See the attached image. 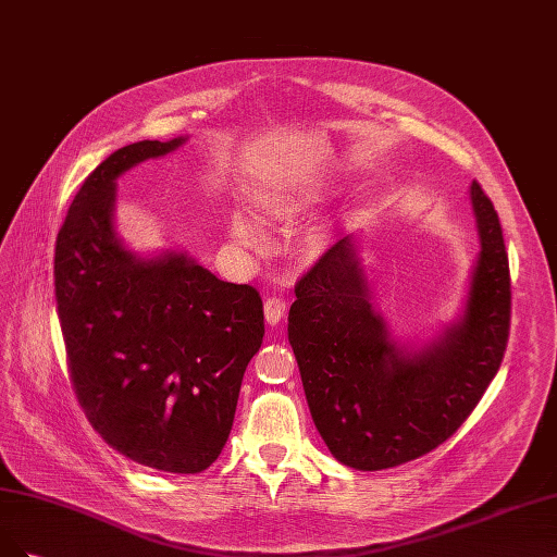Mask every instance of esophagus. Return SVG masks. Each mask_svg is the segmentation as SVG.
<instances>
[{
    "label": "esophagus",
    "mask_w": 557,
    "mask_h": 557,
    "mask_svg": "<svg viewBox=\"0 0 557 557\" xmlns=\"http://www.w3.org/2000/svg\"><path fill=\"white\" fill-rule=\"evenodd\" d=\"M287 311V301L281 295H270L264 299V318L270 324H278Z\"/></svg>",
    "instance_id": "1"
}]
</instances>
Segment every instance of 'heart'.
<instances>
[{
  "label": "heart",
  "instance_id": "1",
  "mask_svg": "<svg viewBox=\"0 0 557 557\" xmlns=\"http://www.w3.org/2000/svg\"><path fill=\"white\" fill-rule=\"evenodd\" d=\"M230 230H233V237L244 246L262 244V227L258 225L256 219H251L248 214L237 212L233 216V221H230Z\"/></svg>",
  "mask_w": 557,
  "mask_h": 557
}]
</instances>
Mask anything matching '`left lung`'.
<instances>
[{"mask_svg":"<svg viewBox=\"0 0 557 557\" xmlns=\"http://www.w3.org/2000/svg\"><path fill=\"white\" fill-rule=\"evenodd\" d=\"M479 251L466 313L435 343L403 352L371 309L350 237L332 244L295 285L287 338L324 445L343 466L385 470L433 451L482 400L500 369L511 318L503 227L472 182Z\"/></svg>","mask_w":557,"mask_h":557,"instance_id":"left-lung-1","label":"left lung"}]
</instances>
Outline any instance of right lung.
<instances>
[{
	"label": "right lung",
	"instance_id": "obj_1",
	"mask_svg": "<svg viewBox=\"0 0 557 557\" xmlns=\"http://www.w3.org/2000/svg\"><path fill=\"white\" fill-rule=\"evenodd\" d=\"M182 143L126 145L83 182L54 244V299L89 424L131 461L194 474L233 429L264 315L253 285L225 283L184 253L136 258L114 235V180Z\"/></svg>",
	"mask_w": 557,
	"mask_h": 557
}]
</instances>
